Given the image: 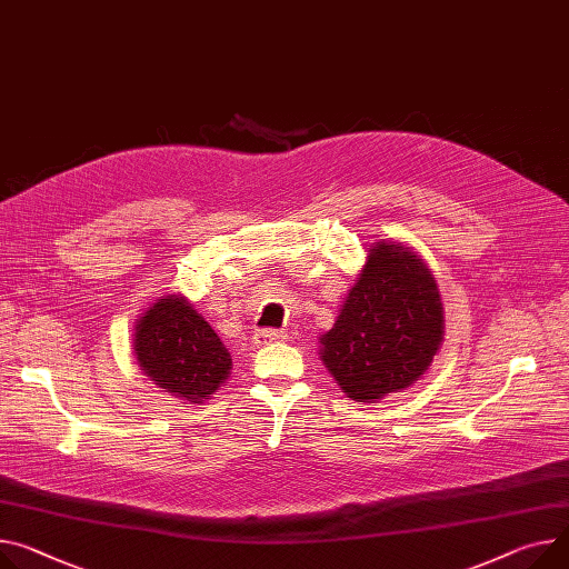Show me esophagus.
Returning <instances> with one entry per match:
<instances>
[{
  "instance_id": "esophagus-1",
  "label": "esophagus",
  "mask_w": 569,
  "mask_h": 569,
  "mask_svg": "<svg viewBox=\"0 0 569 569\" xmlns=\"http://www.w3.org/2000/svg\"><path fill=\"white\" fill-rule=\"evenodd\" d=\"M278 339H282V332H280V330H273V328H264V330H259V332L254 335V343H257V346H267V343L278 341Z\"/></svg>"
}]
</instances>
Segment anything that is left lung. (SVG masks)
I'll return each mask as SVG.
<instances>
[{"instance_id": "8db88e82", "label": "left lung", "mask_w": 569, "mask_h": 569, "mask_svg": "<svg viewBox=\"0 0 569 569\" xmlns=\"http://www.w3.org/2000/svg\"><path fill=\"white\" fill-rule=\"evenodd\" d=\"M442 337V298L426 261L397 241H378L321 335V360L348 399L373 403L417 382Z\"/></svg>"}]
</instances>
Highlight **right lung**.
Instances as JSON below:
<instances>
[{
    "instance_id": "add662e5",
    "label": "right lung",
    "mask_w": 569,
    "mask_h": 569,
    "mask_svg": "<svg viewBox=\"0 0 569 569\" xmlns=\"http://www.w3.org/2000/svg\"><path fill=\"white\" fill-rule=\"evenodd\" d=\"M134 353L141 371L174 399L200 403L221 387L232 358L184 296H159L137 321Z\"/></svg>"
}]
</instances>
